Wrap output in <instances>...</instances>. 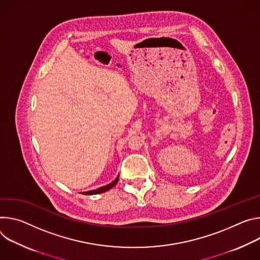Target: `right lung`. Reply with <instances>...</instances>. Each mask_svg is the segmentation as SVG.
I'll return each instance as SVG.
<instances>
[{"label": "right lung", "instance_id": "1", "mask_svg": "<svg viewBox=\"0 0 260 260\" xmlns=\"http://www.w3.org/2000/svg\"><path fill=\"white\" fill-rule=\"evenodd\" d=\"M118 181H119V176L115 178V180L114 181H112L110 184H108V185H106V186H103V187H100V188H98V189H95V190H91V191H85V192H81L82 194H84V195H95V194H99V193H103V192H106V191H108L109 189H111L112 187H114L115 186V184L118 183Z\"/></svg>", "mask_w": 260, "mask_h": 260}]
</instances>
